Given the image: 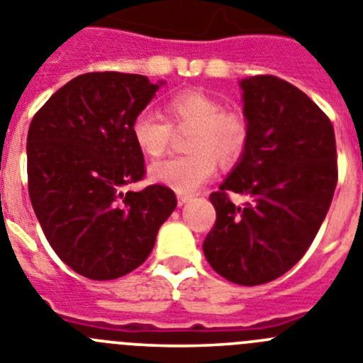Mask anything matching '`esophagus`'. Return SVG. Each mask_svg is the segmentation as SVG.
Listing matches in <instances>:
<instances>
[{"label": "esophagus", "mask_w": 363, "mask_h": 363, "mask_svg": "<svg viewBox=\"0 0 363 363\" xmlns=\"http://www.w3.org/2000/svg\"><path fill=\"white\" fill-rule=\"evenodd\" d=\"M189 199H191V197H189V195H179V197H177V204L179 206H184V204H188V202H189Z\"/></svg>", "instance_id": "esophagus-1"}]
</instances>
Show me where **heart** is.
<instances>
[{
    "mask_svg": "<svg viewBox=\"0 0 363 363\" xmlns=\"http://www.w3.org/2000/svg\"><path fill=\"white\" fill-rule=\"evenodd\" d=\"M169 123L189 130L188 150L191 153L153 162L150 179L179 194H191L213 177L217 161L230 164L242 153L247 141L246 121L226 112L217 97L202 90H182L166 103ZM157 112L143 110L132 121V139L146 157H159L168 150L172 125Z\"/></svg>",
    "mask_w": 363,
    "mask_h": 363,
    "instance_id": "b5f03b06",
    "label": "heart"
}]
</instances>
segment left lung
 Instances as JSON below:
<instances>
[{"label":"left lung","instance_id":"left-lung-1","mask_svg":"<svg viewBox=\"0 0 363 363\" xmlns=\"http://www.w3.org/2000/svg\"><path fill=\"white\" fill-rule=\"evenodd\" d=\"M247 141L218 191L202 250L218 275L259 286L291 269L318 233L336 188L331 121L302 90L275 76L240 81ZM230 193L250 199L242 206Z\"/></svg>","mask_w":363,"mask_h":363}]
</instances>
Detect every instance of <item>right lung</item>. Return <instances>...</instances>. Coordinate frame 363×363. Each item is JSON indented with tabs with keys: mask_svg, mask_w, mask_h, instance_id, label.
Masks as SVG:
<instances>
[{
	"mask_svg": "<svg viewBox=\"0 0 363 363\" xmlns=\"http://www.w3.org/2000/svg\"><path fill=\"white\" fill-rule=\"evenodd\" d=\"M164 81L92 72L61 86L34 116L27 137L28 195L52 250L90 280L141 266L177 206L161 184L123 191L145 177L132 121Z\"/></svg>",
	"mask_w": 363,
	"mask_h": 363,
	"instance_id": "right-lung-1",
	"label": "right lung"
}]
</instances>
